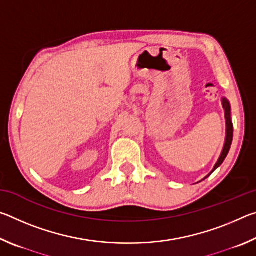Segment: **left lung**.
<instances>
[{"mask_svg":"<svg viewBox=\"0 0 256 256\" xmlns=\"http://www.w3.org/2000/svg\"><path fill=\"white\" fill-rule=\"evenodd\" d=\"M222 107H224V118H226V138H224V148L222 154H220V157L216 160V162L214 164V170H212L209 174H208L204 178L206 180L209 177L212 172H214L216 168L222 166V164L224 162V160L226 159L227 154L229 152V150H230V146H232V132H234V128H232V108H230V102H229L228 99L226 97H222Z\"/></svg>","mask_w":256,"mask_h":256,"instance_id":"1","label":"left lung"}]
</instances>
